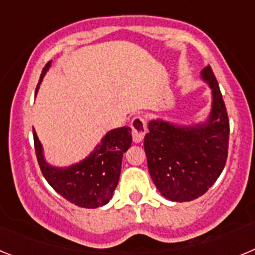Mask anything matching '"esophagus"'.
I'll return each mask as SVG.
<instances>
[{
    "label": "esophagus",
    "instance_id": "1",
    "mask_svg": "<svg viewBox=\"0 0 255 255\" xmlns=\"http://www.w3.org/2000/svg\"><path fill=\"white\" fill-rule=\"evenodd\" d=\"M131 130H132V141L134 143H140L144 139V135L147 132V123L145 119L141 116H135L131 120Z\"/></svg>",
    "mask_w": 255,
    "mask_h": 255
}]
</instances>
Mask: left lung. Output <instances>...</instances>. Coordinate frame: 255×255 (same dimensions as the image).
<instances>
[{
  "instance_id": "8db88e82",
  "label": "left lung",
  "mask_w": 255,
  "mask_h": 255,
  "mask_svg": "<svg viewBox=\"0 0 255 255\" xmlns=\"http://www.w3.org/2000/svg\"><path fill=\"white\" fill-rule=\"evenodd\" d=\"M200 78L212 92L207 120L177 125L155 119L149 121V131L144 136L150 177L159 193L172 202H190L203 195L226 164L230 134L226 107L211 66L200 71Z\"/></svg>"
}]
</instances>
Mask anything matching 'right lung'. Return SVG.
Instances as JSON below:
<instances>
[{
    "label": "right lung",
    "instance_id": "1",
    "mask_svg": "<svg viewBox=\"0 0 255 255\" xmlns=\"http://www.w3.org/2000/svg\"><path fill=\"white\" fill-rule=\"evenodd\" d=\"M49 66L51 62L42 71L37 91ZM130 145L131 129L117 128L108 131L84 159L67 167H57L46 161L42 143L34 132L35 153L44 179L61 197L83 208H98L112 199L120 179L123 155Z\"/></svg>",
    "mask_w": 255,
    "mask_h": 255
}]
</instances>
